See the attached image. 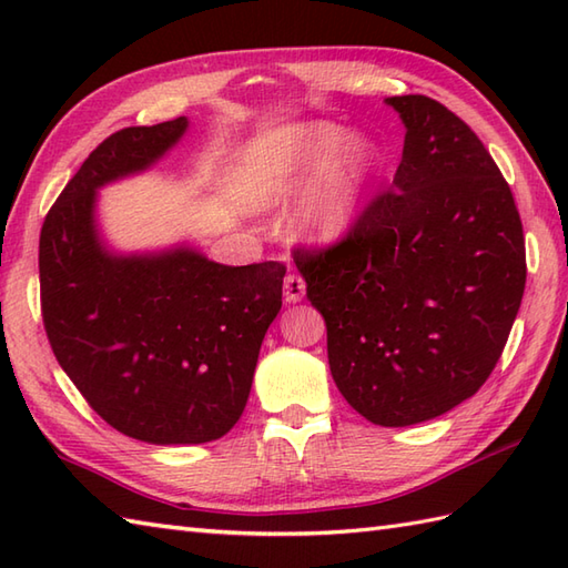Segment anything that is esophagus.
<instances>
[{
  "mask_svg": "<svg viewBox=\"0 0 568 568\" xmlns=\"http://www.w3.org/2000/svg\"><path fill=\"white\" fill-rule=\"evenodd\" d=\"M283 297L285 303H300V300L305 297V281L303 275L297 273H287L285 281H283Z\"/></svg>",
  "mask_w": 568,
  "mask_h": 568,
  "instance_id": "34e87169",
  "label": "esophagus"
}]
</instances>
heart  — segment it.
I'll return each mask as SVG.
<instances>
[{
    "instance_id": "1",
    "label": "heart",
    "mask_w": 568,
    "mask_h": 568,
    "mask_svg": "<svg viewBox=\"0 0 568 568\" xmlns=\"http://www.w3.org/2000/svg\"><path fill=\"white\" fill-rule=\"evenodd\" d=\"M381 171V153L332 122L273 129L244 153L241 175L256 207L291 202L310 184L295 229L310 244H334L364 214L368 190Z\"/></svg>"
}]
</instances>
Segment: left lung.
<instances>
[{
    "label": "left lung",
    "instance_id": "1",
    "mask_svg": "<svg viewBox=\"0 0 568 568\" xmlns=\"http://www.w3.org/2000/svg\"><path fill=\"white\" fill-rule=\"evenodd\" d=\"M405 124L393 187L327 248H295L327 324L336 388L381 427L449 413L496 368L527 263L510 185L480 139L425 94L388 98Z\"/></svg>",
    "mask_w": 568,
    "mask_h": 568
}]
</instances>
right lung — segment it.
Segmentation results:
<instances>
[{
	"instance_id": "add662e5",
	"label": "right lung",
	"mask_w": 568,
	"mask_h": 568,
	"mask_svg": "<svg viewBox=\"0 0 568 568\" xmlns=\"http://www.w3.org/2000/svg\"><path fill=\"white\" fill-rule=\"evenodd\" d=\"M187 119L104 139L45 214L41 315L58 364L106 425L149 444L220 439L244 413L285 265H222L187 246L116 256L94 224L102 185L146 171Z\"/></svg>"
}]
</instances>
